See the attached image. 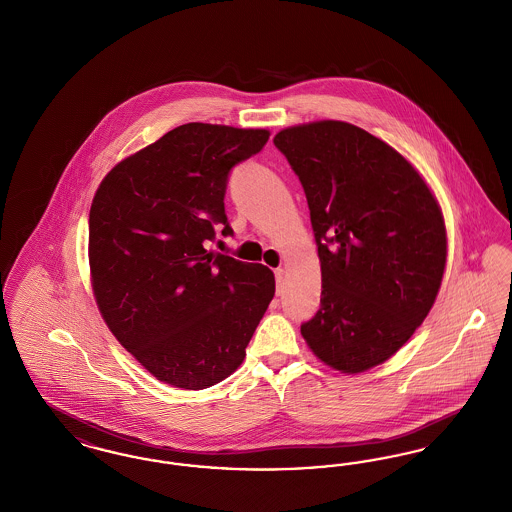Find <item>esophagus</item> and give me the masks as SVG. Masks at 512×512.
<instances>
[{"instance_id": "obj_1", "label": "esophagus", "mask_w": 512, "mask_h": 512, "mask_svg": "<svg viewBox=\"0 0 512 512\" xmlns=\"http://www.w3.org/2000/svg\"><path fill=\"white\" fill-rule=\"evenodd\" d=\"M274 276H276V293L280 295L282 288H284V268H276Z\"/></svg>"}]
</instances>
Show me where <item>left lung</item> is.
Listing matches in <instances>:
<instances>
[{
	"mask_svg": "<svg viewBox=\"0 0 512 512\" xmlns=\"http://www.w3.org/2000/svg\"><path fill=\"white\" fill-rule=\"evenodd\" d=\"M274 146L303 186L322 270L303 338L349 374L388 361L441 286L447 242L434 195L403 155L349 122L292 126Z\"/></svg>",
	"mask_w": 512,
	"mask_h": 512,
	"instance_id": "left-lung-1",
	"label": "left lung"
}]
</instances>
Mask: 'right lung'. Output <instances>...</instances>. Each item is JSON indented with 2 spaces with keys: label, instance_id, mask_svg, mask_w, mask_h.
I'll use <instances>...</instances> for the list:
<instances>
[{
  "label": "right lung",
  "instance_id": "right-lung-1",
  "mask_svg": "<svg viewBox=\"0 0 512 512\" xmlns=\"http://www.w3.org/2000/svg\"><path fill=\"white\" fill-rule=\"evenodd\" d=\"M268 130L188 122L109 172L90 209L99 311L122 347L161 382L203 390L228 378L274 297L272 270L211 253L234 230L232 169Z\"/></svg>",
  "mask_w": 512,
  "mask_h": 512
}]
</instances>
